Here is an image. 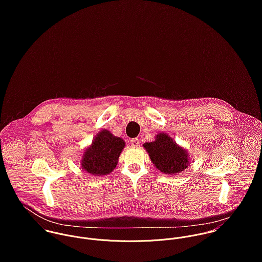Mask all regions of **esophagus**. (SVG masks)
<instances>
[{
    "instance_id": "1",
    "label": "esophagus",
    "mask_w": 262,
    "mask_h": 262,
    "mask_svg": "<svg viewBox=\"0 0 262 262\" xmlns=\"http://www.w3.org/2000/svg\"><path fill=\"white\" fill-rule=\"evenodd\" d=\"M130 145H131V147H133V148L138 147V146H139V139H137V138L131 139V140H130Z\"/></svg>"
}]
</instances>
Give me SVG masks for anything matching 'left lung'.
<instances>
[{
    "instance_id": "left-lung-1",
    "label": "left lung",
    "mask_w": 262,
    "mask_h": 262,
    "mask_svg": "<svg viewBox=\"0 0 262 262\" xmlns=\"http://www.w3.org/2000/svg\"><path fill=\"white\" fill-rule=\"evenodd\" d=\"M143 147L154 166L165 174L176 176L189 165L190 155L187 149L179 145L167 133H158L154 141L145 142Z\"/></svg>"
}]
</instances>
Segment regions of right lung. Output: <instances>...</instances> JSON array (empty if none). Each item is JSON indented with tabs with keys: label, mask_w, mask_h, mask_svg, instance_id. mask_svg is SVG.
Wrapping results in <instances>:
<instances>
[{
	"label": "right lung",
	"mask_w": 262,
	"mask_h": 262,
	"mask_svg": "<svg viewBox=\"0 0 262 262\" xmlns=\"http://www.w3.org/2000/svg\"><path fill=\"white\" fill-rule=\"evenodd\" d=\"M125 141L114 136L109 130H101L90 146L83 150L80 160L81 168L96 177L111 173L118 164Z\"/></svg>",
	"instance_id": "right-lung-1"
}]
</instances>
